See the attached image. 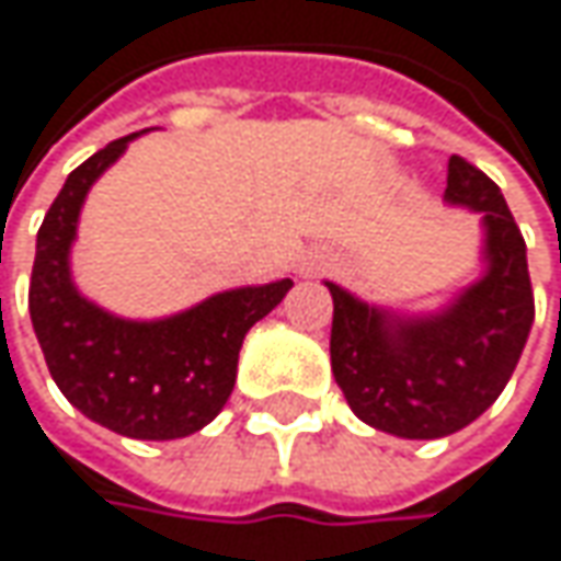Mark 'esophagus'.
<instances>
[{
    "label": "esophagus",
    "instance_id": "esophagus-1",
    "mask_svg": "<svg viewBox=\"0 0 561 561\" xmlns=\"http://www.w3.org/2000/svg\"><path fill=\"white\" fill-rule=\"evenodd\" d=\"M328 267H331V262H328V259H319V255H316V259H306L299 271L312 277V274H322V271H328Z\"/></svg>",
    "mask_w": 561,
    "mask_h": 561
}]
</instances>
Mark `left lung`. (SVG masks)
Segmentation results:
<instances>
[{"label": "left lung", "mask_w": 561, "mask_h": 561, "mask_svg": "<svg viewBox=\"0 0 561 561\" xmlns=\"http://www.w3.org/2000/svg\"><path fill=\"white\" fill-rule=\"evenodd\" d=\"M445 202L480 214L483 274L435 312H398L324 280L334 381L363 423L398 438H442L486 413L534 324L527 245L499 185L455 154Z\"/></svg>", "instance_id": "1"}]
</instances>
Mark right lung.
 <instances>
[{"instance_id": "1", "label": "right lung", "mask_w": 561, "mask_h": 561, "mask_svg": "<svg viewBox=\"0 0 561 561\" xmlns=\"http://www.w3.org/2000/svg\"><path fill=\"white\" fill-rule=\"evenodd\" d=\"M138 138L126 135L71 170L37 233L27 309L49 376L88 420L141 442L205 430L224 410L242 337L294 287L290 277L214 294L167 319H123L71 280V242L91 185Z\"/></svg>"}]
</instances>
